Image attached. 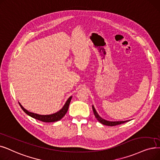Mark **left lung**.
<instances>
[{
  "label": "left lung",
  "mask_w": 160,
  "mask_h": 160,
  "mask_svg": "<svg viewBox=\"0 0 160 160\" xmlns=\"http://www.w3.org/2000/svg\"><path fill=\"white\" fill-rule=\"evenodd\" d=\"M92 108H93V113H94V115L95 116L96 118L97 119V120H98L100 123H101L103 125H105V126H116V125H119V124H121V123H123L125 122H127L129 120H126V121H120V122H110V121H107L105 119L102 118L101 117L99 116V115L98 114V113L97 112V111L95 110V108L93 106H92Z\"/></svg>",
  "instance_id": "1"
}]
</instances>
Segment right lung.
<instances>
[{
	"instance_id": "1",
	"label": "right lung",
	"mask_w": 160,
	"mask_h": 160,
	"mask_svg": "<svg viewBox=\"0 0 160 160\" xmlns=\"http://www.w3.org/2000/svg\"><path fill=\"white\" fill-rule=\"evenodd\" d=\"M71 99H72V96H71L67 99L63 107L59 111H58V112H55L54 114H50V115H40V114H37L33 113V112H29V111L25 109L19 102V104L21 108H22V110L24 111V112L27 115H29L31 117L33 118L42 121L43 122H55L60 120L62 118H63L66 114L67 110H68V107H69V104H70V102L71 101Z\"/></svg>"
}]
</instances>
